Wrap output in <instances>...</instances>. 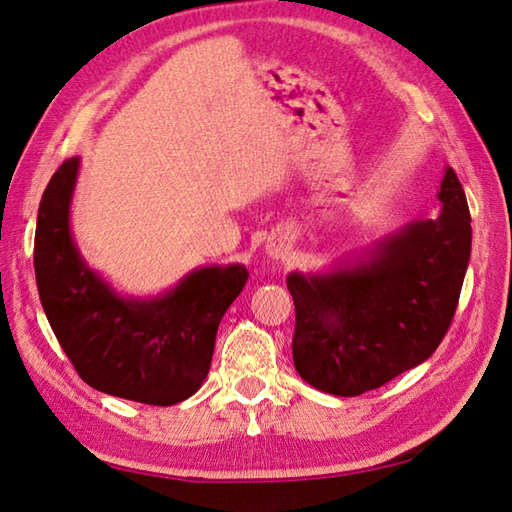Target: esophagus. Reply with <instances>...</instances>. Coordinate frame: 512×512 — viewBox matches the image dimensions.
Segmentation results:
<instances>
[{
  "label": "esophagus",
  "instance_id": "1",
  "mask_svg": "<svg viewBox=\"0 0 512 512\" xmlns=\"http://www.w3.org/2000/svg\"><path fill=\"white\" fill-rule=\"evenodd\" d=\"M266 253L273 259H288L290 257V244H286L284 239H270L266 244Z\"/></svg>",
  "mask_w": 512,
  "mask_h": 512
}]
</instances>
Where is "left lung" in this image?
<instances>
[{"label":"left lung","instance_id":"1","mask_svg":"<svg viewBox=\"0 0 512 512\" xmlns=\"http://www.w3.org/2000/svg\"><path fill=\"white\" fill-rule=\"evenodd\" d=\"M436 220L409 222L330 273H290L299 376L332 396H361L424 363L458 308L471 259V213L444 169Z\"/></svg>","mask_w":512,"mask_h":512}]
</instances>
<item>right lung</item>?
<instances>
[{
  "label": "right lung",
  "instance_id": "add662e5",
  "mask_svg": "<svg viewBox=\"0 0 512 512\" xmlns=\"http://www.w3.org/2000/svg\"><path fill=\"white\" fill-rule=\"evenodd\" d=\"M79 158L65 160L39 204L35 277L43 312L74 369L103 394L169 407L209 374L215 334L246 286L244 264L204 266L156 297H123L92 270L70 228Z\"/></svg>",
  "mask_w": 512,
  "mask_h": 512
}]
</instances>
